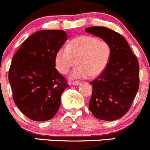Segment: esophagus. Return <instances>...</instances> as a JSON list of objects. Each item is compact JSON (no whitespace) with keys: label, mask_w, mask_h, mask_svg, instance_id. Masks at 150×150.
Returning <instances> with one entry per match:
<instances>
[{"label":"esophagus","mask_w":150,"mask_h":150,"mask_svg":"<svg viewBox=\"0 0 150 150\" xmlns=\"http://www.w3.org/2000/svg\"><path fill=\"white\" fill-rule=\"evenodd\" d=\"M71 84L78 85V84H80V81H73V82H72V83H71Z\"/></svg>","instance_id":"1"}]
</instances>
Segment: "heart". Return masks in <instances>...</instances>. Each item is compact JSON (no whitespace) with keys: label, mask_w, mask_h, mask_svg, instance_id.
I'll return each instance as SVG.
<instances>
[{"label":"heart","mask_w":150,"mask_h":150,"mask_svg":"<svg viewBox=\"0 0 150 150\" xmlns=\"http://www.w3.org/2000/svg\"><path fill=\"white\" fill-rule=\"evenodd\" d=\"M111 53V47L106 40L81 35L71 40L68 47H62L57 51L55 67L61 73L66 74L77 62L78 65L69 74L71 78H94L106 69Z\"/></svg>","instance_id":"b5f03b06"}]
</instances>
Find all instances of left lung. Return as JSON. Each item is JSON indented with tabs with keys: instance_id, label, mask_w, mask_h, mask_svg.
Listing matches in <instances>:
<instances>
[{
	"instance_id": "obj_1",
	"label": "left lung",
	"mask_w": 150,
	"mask_h": 150,
	"mask_svg": "<svg viewBox=\"0 0 150 150\" xmlns=\"http://www.w3.org/2000/svg\"><path fill=\"white\" fill-rule=\"evenodd\" d=\"M85 30L106 40L112 50L106 69L89 82L92 95L89 108L98 119H119L129 110L139 88L138 61L119 33L103 26H92Z\"/></svg>"
}]
</instances>
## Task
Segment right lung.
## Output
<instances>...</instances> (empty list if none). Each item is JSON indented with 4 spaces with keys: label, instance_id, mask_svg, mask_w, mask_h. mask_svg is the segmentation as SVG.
I'll return each instance as SVG.
<instances>
[{
    "label": "right lung",
    "instance_id": "1",
    "mask_svg": "<svg viewBox=\"0 0 150 150\" xmlns=\"http://www.w3.org/2000/svg\"><path fill=\"white\" fill-rule=\"evenodd\" d=\"M67 40L63 30L38 31L22 43L12 58L9 81L14 102L33 121L52 119L59 110L61 94L69 85L54 61Z\"/></svg>",
    "mask_w": 150,
    "mask_h": 150
}]
</instances>
